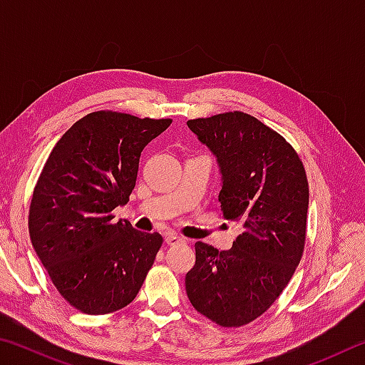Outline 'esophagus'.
Returning <instances> with one entry per match:
<instances>
[{"label":"esophagus","mask_w":365,"mask_h":365,"mask_svg":"<svg viewBox=\"0 0 365 365\" xmlns=\"http://www.w3.org/2000/svg\"><path fill=\"white\" fill-rule=\"evenodd\" d=\"M183 242H185V240L182 237H178V235H175V233H170V235H168V237H165V243L170 245V246L183 243Z\"/></svg>","instance_id":"1"}]
</instances>
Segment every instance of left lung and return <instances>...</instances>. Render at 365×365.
<instances>
[{
    "label": "left lung",
    "mask_w": 365,
    "mask_h": 365,
    "mask_svg": "<svg viewBox=\"0 0 365 365\" xmlns=\"http://www.w3.org/2000/svg\"><path fill=\"white\" fill-rule=\"evenodd\" d=\"M187 125L217 160L220 211L243 232L227 251L197 242L188 299L222 327L250 324L288 285L306 243L309 185L287 140L250 114L225 113Z\"/></svg>",
    "instance_id": "8db88e82"
}]
</instances>
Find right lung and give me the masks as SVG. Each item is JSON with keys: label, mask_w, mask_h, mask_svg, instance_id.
<instances>
[{"label": "right lung", "mask_w": 365, "mask_h": 365, "mask_svg": "<svg viewBox=\"0 0 365 365\" xmlns=\"http://www.w3.org/2000/svg\"><path fill=\"white\" fill-rule=\"evenodd\" d=\"M170 123L98 110L73 123L49 154L30 202V240L78 311H119L143 285L163 237L114 222L113 211L128 202L141 151Z\"/></svg>", "instance_id": "add662e5"}]
</instances>
